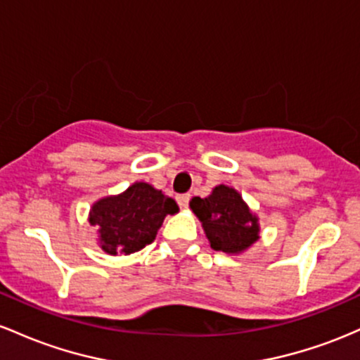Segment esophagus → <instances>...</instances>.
Masks as SVG:
<instances>
[{
	"label": "esophagus",
	"mask_w": 360,
	"mask_h": 360,
	"mask_svg": "<svg viewBox=\"0 0 360 360\" xmlns=\"http://www.w3.org/2000/svg\"><path fill=\"white\" fill-rule=\"evenodd\" d=\"M176 202H179L181 209H185L188 205V202H191V193H180V195H176Z\"/></svg>",
	"instance_id": "esophagus-1"
}]
</instances>
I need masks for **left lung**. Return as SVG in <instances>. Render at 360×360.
Listing matches in <instances>:
<instances>
[{
  "mask_svg": "<svg viewBox=\"0 0 360 360\" xmlns=\"http://www.w3.org/2000/svg\"><path fill=\"white\" fill-rule=\"evenodd\" d=\"M191 209L199 217L211 248L224 253H241L258 240V217L241 195L228 185H217L205 199L193 197Z\"/></svg>",
  "mask_w": 360,
  "mask_h": 360,
  "instance_id": "obj_1",
  "label": "left lung"
}]
</instances>
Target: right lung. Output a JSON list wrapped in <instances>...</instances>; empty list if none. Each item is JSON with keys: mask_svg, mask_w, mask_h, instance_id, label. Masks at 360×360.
Wrapping results in <instances>:
<instances>
[{"mask_svg": "<svg viewBox=\"0 0 360 360\" xmlns=\"http://www.w3.org/2000/svg\"><path fill=\"white\" fill-rule=\"evenodd\" d=\"M175 212L179 205L172 197L153 185L136 181L119 195L96 200L88 221L98 231L105 253L131 255L153 243L167 214Z\"/></svg>", "mask_w": 360, "mask_h": 360, "instance_id": "right-lung-1", "label": "right lung"}]
</instances>
